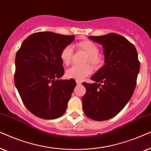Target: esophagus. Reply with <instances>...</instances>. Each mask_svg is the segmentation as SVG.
<instances>
[{
  "instance_id": "34e87169",
  "label": "esophagus",
  "mask_w": 151,
  "mask_h": 151,
  "mask_svg": "<svg viewBox=\"0 0 151 151\" xmlns=\"http://www.w3.org/2000/svg\"><path fill=\"white\" fill-rule=\"evenodd\" d=\"M76 83H77V85H80V84H81V81L80 80L76 79Z\"/></svg>"
}]
</instances>
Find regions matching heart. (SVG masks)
I'll use <instances>...</instances> for the list:
<instances>
[{
  "instance_id": "obj_1",
  "label": "heart",
  "mask_w": 151,
  "mask_h": 151,
  "mask_svg": "<svg viewBox=\"0 0 151 151\" xmlns=\"http://www.w3.org/2000/svg\"><path fill=\"white\" fill-rule=\"evenodd\" d=\"M76 47L78 50L83 51L86 54H87V57L84 61L85 63L89 62L95 67L101 63V58L98 55L99 52V47L92 41L90 40H83L76 44ZM72 48L71 46L68 45L62 50L60 57L63 64L65 65H69L72 61ZM92 71L93 70L90 64L86 63L81 65H74L67 70L66 76L70 79L81 80L91 74Z\"/></svg>"
}]
</instances>
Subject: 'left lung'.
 Returning <instances> with one entry per match:
<instances>
[{
  "label": "left lung",
  "instance_id": "obj_1",
  "mask_svg": "<svg viewBox=\"0 0 151 151\" xmlns=\"http://www.w3.org/2000/svg\"><path fill=\"white\" fill-rule=\"evenodd\" d=\"M89 38L103 45L106 64L91 77L94 83H83L86 89L83 109L90 119L104 121L116 116L130 99L140 63L135 47L121 35L110 33Z\"/></svg>",
  "mask_w": 151,
  "mask_h": 151
}]
</instances>
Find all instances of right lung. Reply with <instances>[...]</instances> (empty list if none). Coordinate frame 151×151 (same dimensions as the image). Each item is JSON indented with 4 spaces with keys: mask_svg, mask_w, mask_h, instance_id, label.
<instances>
[{
    "mask_svg": "<svg viewBox=\"0 0 151 151\" xmlns=\"http://www.w3.org/2000/svg\"><path fill=\"white\" fill-rule=\"evenodd\" d=\"M74 37L37 32L29 35L17 52L15 86L24 105L38 117L53 119L65 113L76 82L59 79L64 74L60 55Z\"/></svg>",
    "mask_w": 151,
    "mask_h": 151,
    "instance_id": "1",
    "label": "right lung"
}]
</instances>
